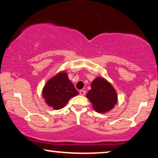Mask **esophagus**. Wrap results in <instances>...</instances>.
Masks as SVG:
<instances>
[{
  "instance_id": "esophagus-1",
  "label": "esophagus",
  "mask_w": 158,
  "mask_h": 158,
  "mask_svg": "<svg viewBox=\"0 0 158 158\" xmlns=\"http://www.w3.org/2000/svg\"><path fill=\"white\" fill-rule=\"evenodd\" d=\"M80 93V95H81V96H84V95L85 94V90H81L79 91Z\"/></svg>"
}]
</instances>
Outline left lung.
I'll list each match as a JSON object with an SVG mask.
<instances>
[{"instance_id": "left-lung-1", "label": "left lung", "mask_w": 158, "mask_h": 158, "mask_svg": "<svg viewBox=\"0 0 158 158\" xmlns=\"http://www.w3.org/2000/svg\"><path fill=\"white\" fill-rule=\"evenodd\" d=\"M86 97L98 113H106L113 109L117 103V94L109 81L103 77H97L91 83V89Z\"/></svg>"}]
</instances>
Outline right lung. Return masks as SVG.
Wrapping results in <instances>:
<instances>
[{
	"label": "right lung",
	"mask_w": 158,
	"mask_h": 158,
	"mask_svg": "<svg viewBox=\"0 0 158 158\" xmlns=\"http://www.w3.org/2000/svg\"><path fill=\"white\" fill-rule=\"evenodd\" d=\"M78 94L64 71L58 73L47 82L42 90V96L49 107L59 110L66 106L69 100Z\"/></svg>",
	"instance_id": "obj_1"
}]
</instances>
